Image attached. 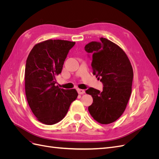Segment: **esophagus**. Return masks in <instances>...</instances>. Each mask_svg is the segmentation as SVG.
<instances>
[{
  "label": "esophagus",
  "mask_w": 159,
  "mask_h": 159,
  "mask_svg": "<svg viewBox=\"0 0 159 159\" xmlns=\"http://www.w3.org/2000/svg\"><path fill=\"white\" fill-rule=\"evenodd\" d=\"M77 91H78V93H79V94H80V95L85 93V91H84V89H77Z\"/></svg>",
  "instance_id": "esophagus-1"
}]
</instances>
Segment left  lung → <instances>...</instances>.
<instances>
[{"label":"left lung","instance_id":"1","mask_svg":"<svg viewBox=\"0 0 159 159\" xmlns=\"http://www.w3.org/2000/svg\"><path fill=\"white\" fill-rule=\"evenodd\" d=\"M91 42L85 50L92 55L93 74L103 84V91L93 88L85 91L93 98L88 107L96 121L109 124L116 121L125 110L132 91L133 70L125 52L105 38Z\"/></svg>","mask_w":159,"mask_h":159}]
</instances>
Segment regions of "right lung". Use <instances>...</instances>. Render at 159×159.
Returning a JSON list of instances; mask_svg holds the SVG:
<instances>
[{
	"mask_svg": "<svg viewBox=\"0 0 159 159\" xmlns=\"http://www.w3.org/2000/svg\"><path fill=\"white\" fill-rule=\"evenodd\" d=\"M75 42L48 40L30 51L25 68V92L28 105L38 121L45 125L60 121L76 99V89L56 86V76L61 71L69 50Z\"/></svg>",
	"mask_w": 159,
	"mask_h": 159,
	"instance_id": "1",
	"label": "right lung"
}]
</instances>
